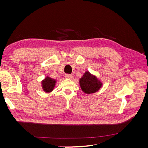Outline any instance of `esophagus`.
<instances>
[{
  "mask_svg": "<svg viewBox=\"0 0 148 148\" xmlns=\"http://www.w3.org/2000/svg\"><path fill=\"white\" fill-rule=\"evenodd\" d=\"M65 77L66 79H72L73 78V76L72 75H69V74H66L65 75Z\"/></svg>",
  "mask_w": 148,
  "mask_h": 148,
  "instance_id": "esophagus-1",
  "label": "esophagus"
}]
</instances>
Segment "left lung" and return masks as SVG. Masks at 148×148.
Returning a JSON list of instances; mask_svg holds the SVG:
<instances>
[{
	"instance_id": "obj_1",
	"label": "left lung",
	"mask_w": 148,
	"mask_h": 148,
	"mask_svg": "<svg viewBox=\"0 0 148 148\" xmlns=\"http://www.w3.org/2000/svg\"><path fill=\"white\" fill-rule=\"evenodd\" d=\"M79 83L82 90L86 95L97 92L102 86L101 80L89 71H86L82 77L79 78Z\"/></svg>"
}]
</instances>
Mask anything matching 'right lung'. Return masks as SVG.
<instances>
[{
  "instance_id": "add662e5",
  "label": "right lung",
  "mask_w": 148,
  "mask_h": 148,
  "mask_svg": "<svg viewBox=\"0 0 148 148\" xmlns=\"http://www.w3.org/2000/svg\"><path fill=\"white\" fill-rule=\"evenodd\" d=\"M56 82V79L49 77V76H46V78L41 81V87L42 90L46 93L52 92L55 88Z\"/></svg>"
}]
</instances>
